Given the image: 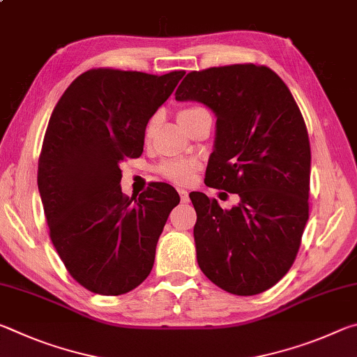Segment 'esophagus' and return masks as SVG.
Wrapping results in <instances>:
<instances>
[{
	"mask_svg": "<svg viewBox=\"0 0 357 357\" xmlns=\"http://www.w3.org/2000/svg\"><path fill=\"white\" fill-rule=\"evenodd\" d=\"M179 195H181V200H183V203H187L189 202V192H187L185 189H178Z\"/></svg>",
	"mask_w": 357,
	"mask_h": 357,
	"instance_id": "1",
	"label": "esophagus"
}]
</instances>
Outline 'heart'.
<instances>
[{
  "label": "heart",
  "mask_w": 357,
  "mask_h": 357,
  "mask_svg": "<svg viewBox=\"0 0 357 357\" xmlns=\"http://www.w3.org/2000/svg\"><path fill=\"white\" fill-rule=\"evenodd\" d=\"M202 110H204V108L185 107V108H183V110H179L178 121L184 126L187 119ZM154 128H155V116L151 118L146 123V126H144V135L149 137L151 134H153ZM198 167H200V164H198L195 159H170V160H165L164 164H160L159 172L162 176H165L167 179L173 181V183L187 184L192 181L193 173L198 170Z\"/></svg>",
  "instance_id": "obj_1"
}]
</instances>
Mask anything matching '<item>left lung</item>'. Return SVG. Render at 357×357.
<instances>
[{"label":"left lung","mask_w":357,"mask_h":357,"mask_svg":"<svg viewBox=\"0 0 357 357\" xmlns=\"http://www.w3.org/2000/svg\"><path fill=\"white\" fill-rule=\"evenodd\" d=\"M174 96L214 112L204 183L239 195L222 209L190 193L198 266L228 293H263L293 266L309 220L310 143L299 107L274 70L255 64L193 70Z\"/></svg>","instance_id":"8db88e82"}]
</instances>
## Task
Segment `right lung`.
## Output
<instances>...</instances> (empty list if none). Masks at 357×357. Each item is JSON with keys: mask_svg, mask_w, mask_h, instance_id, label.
Instances as JSON below:
<instances>
[{"mask_svg": "<svg viewBox=\"0 0 357 357\" xmlns=\"http://www.w3.org/2000/svg\"><path fill=\"white\" fill-rule=\"evenodd\" d=\"M184 74L86 70L48 121L39 193L59 258L89 291L129 293L153 269L157 241L179 195L165 183H153L138 198L124 195L119 164L142 155L144 126Z\"/></svg>", "mask_w": 357, "mask_h": 357, "instance_id": "1", "label": "right lung"}]
</instances>
